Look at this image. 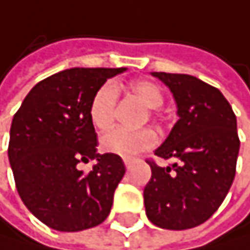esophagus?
<instances>
[{
	"mask_svg": "<svg viewBox=\"0 0 250 250\" xmlns=\"http://www.w3.org/2000/svg\"><path fill=\"white\" fill-rule=\"evenodd\" d=\"M124 164H125L126 168H129L131 164H132V159H131V158H124Z\"/></svg>",
	"mask_w": 250,
	"mask_h": 250,
	"instance_id": "esophagus-1",
	"label": "esophagus"
}]
</instances>
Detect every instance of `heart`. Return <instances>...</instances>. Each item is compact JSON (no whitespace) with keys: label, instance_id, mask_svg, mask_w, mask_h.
<instances>
[{"label":"heart","instance_id":"b5f03b06","mask_svg":"<svg viewBox=\"0 0 250 250\" xmlns=\"http://www.w3.org/2000/svg\"><path fill=\"white\" fill-rule=\"evenodd\" d=\"M129 88L132 94L149 108H158L164 103V94H162L161 88L150 80H134L131 82ZM116 103V84L113 82H105L97 89L89 104V119L95 128L104 131L111 126L115 121ZM156 142L158 135L150 128H113L101 137V149L104 152L121 156H134L143 150L153 147Z\"/></svg>","mask_w":250,"mask_h":250}]
</instances>
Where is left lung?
I'll return each mask as SVG.
<instances>
[{
	"instance_id": "left-lung-1",
	"label": "left lung",
	"mask_w": 250,
	"mask_h": 250,
	"mask_svg": "<svg viewBox=\"0 0 250 250\" xmlns=\"http://www.w3.org/2000/svg\"><path fill=\"white\" fill-rule=\"evenodd\" d=\"M164 82L177 104L179 121L155 150L152 177L143 197L152 224L166 229H188L206 222L225 200L234 176L240 140L237 119L222 92L194 76L152 73Z\"/></svg>"
}]
</instances>
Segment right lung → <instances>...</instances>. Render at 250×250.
I'll list each match as a JSON object with an SVG mask.
<instances>
[{
    "label": "right lung",
    "instance_id": "1",
    "mask_svg": "<svg viewBox=\"0 0 250 250\" xmlns=\"http://www.w3.org/2000/svg\"><path fill=\"white\" fill-rule=\"evenodd\" d=\"M125 68H70L37 83L13 116L8 161L31 213L58 231H82L105 221L125 174L115 153H97L89 104L101 84ZM97 159L89 173L79 162Z\"/></svg>",
    "mask_w": 250,
    "mask_h": 250
}]
</instances>
